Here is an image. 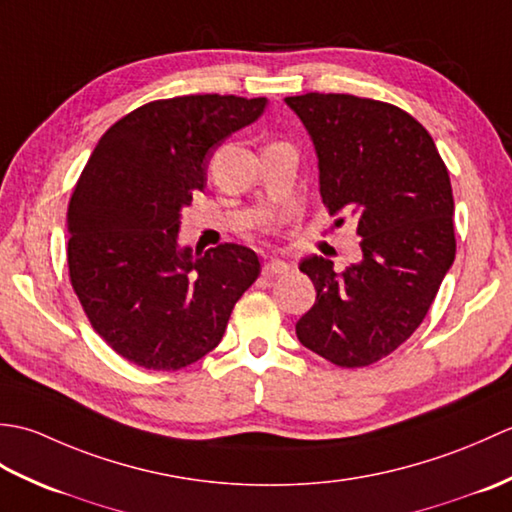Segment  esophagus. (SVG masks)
<instances>
[{
  "mask_svg": "<svg viewBox=\"0 0 512 512\" xmlns=\"http://www.w3.org/2000/svg\"><path fill=\"white\" fill-rule=\"evenodd\" d=\"M288 264L281 262V259H270V262L264 264V275L266 277H277V275H284L288 273Z\"/></svg>",
  "mask_w": 512,
  "mask_h": 512,
  "instance_id": "obj_1",
  "label": "esophagus"
}]
</instances>
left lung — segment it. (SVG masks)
Wrapping results in <instances>:
<instances>
[{"instance_id": "8db88e82", "label": "left lung", "mask_w": 512, "mask_h": 512, "mask_svg": "<svg viewBox=\"0 0 512 512\" xmlns=\"http://www.w3.org/2000/svg\"><path fill=\"white\" fill-rule=\"evenodd\" d=\"M286 103L317 149L325 209L356 215L363 237V262L343 273L317 255L299 264L317 301L297 336L334 365L367 367L418 330L453 264L449 171L427 129L396 105L321 92Z\"/></svg>"}]
</instances>
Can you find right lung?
Masks as SVG:
<instances>
[{
    "label": "right lung",
    "instance_id": "obj_1",
    "mask_svg": "<svg viewBox=\"0 0 512 512\" xmlns=\"http://www.w3.org/2000/svg\"><path fill=\"white\" fill-rule=\"evenodd\" d=\"M266 99L151 101L94 147L68 206V273L94 332L129 363L176 372L220 345L259 277L255 250L178 246L180 209L206 184L211 151L257 121Z\"/></svg>",
    "mask_w": 512,
    "mask_h": 512
}]
</instances>
